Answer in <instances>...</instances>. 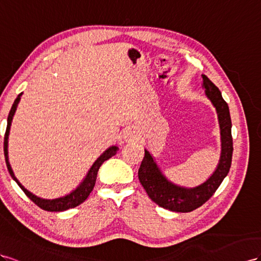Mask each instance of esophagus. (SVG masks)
<instances>
[{
    "label": "esophagus",
    "mask_w": 261,
    "mask_h": 261,
    "mask_svg": "<svg viewBox=\"0 0 261 261\" xmlns=\"http://www.w3.org/2000/svg\"><path fill=\"white\" fill-rule=\"evenodd\" d=\"M132 133H126V138H132Z\"/></svg>",
    "instance_id": "1"
}]
</instances>
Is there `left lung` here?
<instances>
[{
  "label": "left lung",
  "instance_id": "left-lung-1",
  "mask_svg": "<svg viewBox=\"0 0 261 261\" xmlns=\"http://www.w3.org/2000/svg\"><path fill=\"white\" fill-rule=\"evenodd\" d=\"M203 80L205 94L217 108L221 128L222 153L217 170L202 185L196 188H181L169 182L163 176L151 154L144 151V158L139 168L138 176L147 196L160 206L175 212H191L209 200L220 187L229 172L233 155L232 121L227 102L223 99L220 89L205 75Z\"/></svg>",
  "mask_w": 261,
  "mask_h": 261
}]
</instances>
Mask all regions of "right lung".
I'll return each mask as SVG.
<instances>
[{"label": "right lung", "mask_w": 261, "mask_h": 261, "mask_svg": "<svg viewBox=\"0 0 261 261\" xmlns=\"http://www.w3.org/2000/svg\"><path fill=\"white\" fill-rule=\"evenodd\" d=\"M20 95L21 93L17 96V98L15 99L13 106L10 110L9 117H7V126H6V131H5V136H4V156H5V162H6V166L7 169H9V173L12 176L13 179L17 182V185L20 187V189L25 192V195L31 199L33 202L38 205L40 209L44 210V211H50V212H60V211H65L68 209H72V207H75L77 205H80L81 203H83L84 201L88 198L89 193L92 192V190L94 189V186L96 182V177H97V173L98 169L101 166V164L109 160L110 158H113L114 155H116L118 147L117 146H111L109 147L108 150H106L103 152L99 158L96 160V162L93 164V166L89 169V172L86 176V178L84 179V181L82 182L79 187L74 190L73 192H71L70 195L62 197V198H58V199H54V200H46V199H41L36 197L35 195H33L32 192H29L27 189H25L23 186L19 184V181L16 179V177L14 176L13 170L11 168V165L9 163V156H7V139H9V133H10V128H11V123H12V119L13 116L15 114V110L17 108V105L20 99Z\"/></svg>", "instance_id": "right-lung-1"}]
</instances>
